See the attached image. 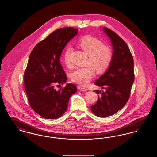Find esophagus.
Wrapping results in <instances>:
<instances>
[{
	"mask_svg": "<svg viewBox=\"0 0 157 157\" xmlns=\"http://www.w3.org/2000/svg\"><path fill=\"white\" fill-rule=\"evenodd\" d=\"M78 89L79 90H81V91H87L88 90L86 89V88H83V87H82V86H78Z\"/></svg>",
	"mask_w": 157,
	"mask_h": 157,
	"instance_id": "34e87169",
	"label": "esophagus"
}]
</instances>
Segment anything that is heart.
Listing matches in <instances>:
<instances>
[{"label":"heart","instance_id":"heart-1","mask_svg":"<svg viewBox=\"0 0 157 157\" xmlns=\"http://www.w3.org/2000/svg\"><path fill=\"white\" fill-rule=\"evenodd\" d=\"M79 46L86 55L88 59L87 65L76 68L71 74L72 81L82 85H86L94 76L95 69L98 72L105 71L111 63L112 53L110 48L103 46L101 41L95 37L86 36L82 38L78 42ZM72 48L67 46L63 53V58L67 67L71 65L70 55Z\"/></svg>","mask_w":157,"mask_h":157}]
</instances>
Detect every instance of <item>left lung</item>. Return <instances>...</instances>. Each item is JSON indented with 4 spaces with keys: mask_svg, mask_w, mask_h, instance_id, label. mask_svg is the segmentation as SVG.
I'll return each instance as SVG.
<instances>
[{
    "mask_svg": "<svg viewBox=\"0 0 157 157\" xmlns=\"http://www.w3.org/2000/svg\"><path fill=\"white\" fill-rule=\"evenodd\" d=\"M102 30L112 44V60L106 72L95 82L105 91L94 90L98 98L90 109L97 117H107L119 111L127 104L134 82V70L133 57L125 42L107 28L104 27Z\"/></svg>",
    "mask_w": 157,
    "mask_h": 157,
    "instance_id": "obj_1",
    "label": "left lung"
}]
</instances>
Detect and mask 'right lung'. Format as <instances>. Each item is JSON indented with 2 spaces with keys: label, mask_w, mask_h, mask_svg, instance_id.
<instances>
[{
  "label": "right lung",
  "mask_w": 157,
  "mask_h": 157,
  "mask_svg": "<svg viewBox=\"0 0 157 157\" xmlns=\"http://www.w3.org/2000/svg\"><path fill=\"white\" fill-rule=\"evenodd\" d=\"M77 34L78 30L70 27L56 30L30 53L23 76L25 89L32 109L45 119L60 117L67 109L71 96L76 92L72 83L58 90L54 85H63L67 81L60 57L65 46Z\"/></svg>",
  "instance_id": "right-lung-1"
}]
</instances>
